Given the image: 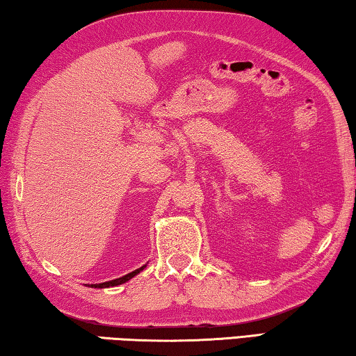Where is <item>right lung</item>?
Masks as SVG:
<instances>
[{
  "mask_svg": "<svg viewBox=\"0 0 356 356\" xmlns=\"http://www.w3.org/2000/svg\"><path fill=\"white\" fill-rule=\"evenodd\" d=\"M147 266V265H143L142 268H138V270H136V271H132V273H129V275H126V276H123V277H118V279H113V281H107V282H101V284H91L90 287H92V289H106V287H115V285H120V284H124V282H127L129 281V279H132L134 276H137L140 271L143 270V268Z\"/></svg>",
  "mask_w": 356,
  "mask_h": 356,
  "instance_id": "add662e5",
  "label": "right lung"
}]
</instances>
